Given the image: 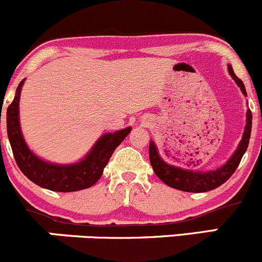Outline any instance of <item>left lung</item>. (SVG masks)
Returning <instances> with one entry per match:
<instances>
[{
	"instance_id": "left-lung-1",
	"label": "left lung",
	"mask_w": 262,
	"mask_h": 262,
	"mask_svg": "<svg viewBox=\"0 0 262 262\" xmlns=\"http://www.w3.org/2000/svg\"><path fill=\"white\" fill-rule=\"evenodd\" d=\"M228 73L232 76L233 80L236 84L240 86L241 92L244 95H246V89H245L244 82L241 79L236 76L233 73L232 66L228 65ZM251 126H252V114L251 110L247 109L246 113V126H245L244 136L238 144L236 152L232 154L227 163L224 164L222 167L217 168L216 170H208V172H198V170H188V169H182V168L170 166V164L166 163L163 159L159 156L158 149H157L154 142L150 140L149 144V161L152 164L154 173L157 177L161 181H163L167 186L172 187V188L180 189V191L184 192H193V193H201V192H207L212 191V189L217 188L221 184H224L236 168L240 164L242 157H244L245 152H246L247 147H249L250 136H251Z\"/></svg>"
}]
</instances>
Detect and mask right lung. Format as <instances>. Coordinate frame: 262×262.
<instances>
[{
    "instance_id": "add662e5",
    "label": "right lung",
    "mask_w": 262,
    "mask_h": 262,
    "mask_svg": "<svg viewBox=\"0 0 262 262\" xmlns=\"http://www.w3.org/2000/svg\"><path fill=\"white\" fill-rule=\"evenodd\" d=\"M24 81L18 84L15 99L7 108L6 114L8 140L21 172L37 186L55 192H74L92 187L101 177L113 152L130 133L132 128L128 126L114 133L104 134L96 140L86 157L78 163L54 164L42 161L29 149L22 137L18 103Z\"/></svg>"
}]
</instances>
